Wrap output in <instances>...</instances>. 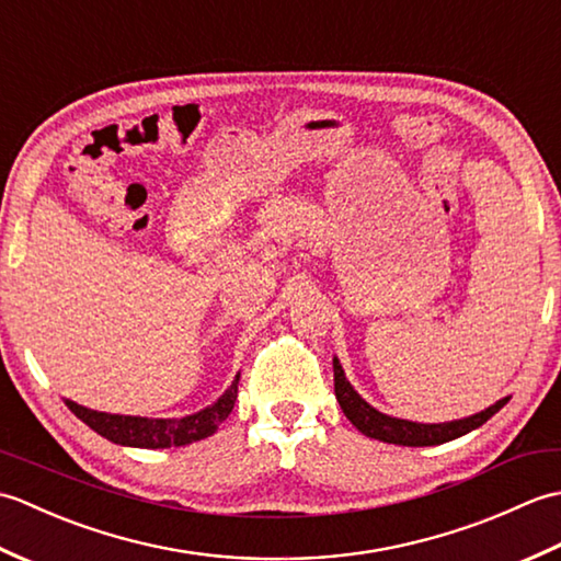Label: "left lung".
I'll list each match as a JSON object with an SVG mask.
<instances>
[{
  "mask_svg": "<svg viewBox=\"0 0 561 561\" xmlns=\"http://www.w3.org/2000/svg\"><path fill=\"white\" fill-rule=\"evenodd\" d=\"M332 368H335V396L342 412L347 414V420L359 428L362 434L383 440V444H396V446H436L446 444V440L458 438L462 434L472 432V428L482 426L490 416H494L499 410L504 408L508 398L499 400L492 408H486L480 414L465 416L458 422H446V424H416L408 420H396V416H388L383 412L374 410L371 404L362 400L359 392H356L350 380L344 378V371L337 359H332Z\"/></svg>",
  "mask_w": 561,
  "mask_h": 561,
  "instance_id": "left-lung-1",
  "label": "left lung"
}]
</instances>
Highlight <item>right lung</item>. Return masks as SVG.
Returning a JSON list of instances; mask_svg holds the SVG:
<instances>
[{
  "mask_svg": "<svg viewBox=\"0 0 561 561\" xmlns=\"http://www.w3.org/2000/svg\"><path fill=\"white\" fill-rule=\"evenodd\" d=\"M238 378L231 388L211 404L197 414L183 416V420H147V416H123V414H105L96 410H87L81 404L65 400L67 408L75 412L83 424H89L93 432L103 438L113 440L121 446L135 448H171L195 444L217 432L219 424L231 414L233 402L238 398Z\"/></svg>",
  "mask_w": 561,
  "mask_h": 561,
  "instance_id": "right-lung-1",
  "label": "right lung"
}]
</instances>
